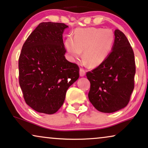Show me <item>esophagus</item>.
I'll use <instances>...</instances> for the list:
<instances>
[{
    "label": "esophagus",
    "instance_id": "1",
    "mask_svg": "<svg viewBox=\"0 0 148 148\" xmlns=\"http://www.w3.org/2000/svg\"><path fill=\"white\" fill-rule=\"evenodd\" d=\"M79 75H80L81 77L85 76V75H86V71H85L84 69L80 68V69H79Z\"/></svg>",
    "mask_w": 148,
    "mask_h": 148
}]
</instances>
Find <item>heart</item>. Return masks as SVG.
<instances>
[{
  "mask_svg": "<svg viewBox=\"0 0 148 148\" xmlns=\"http://www.w3.org/2000/svg\"><path fill=\"white\" fill-rule=\"evenodd\" d=\"M114 35L109 29L97 27L78 28L73 38L68 37L64 46L71 57L83 58L91 67H96L104 62L113 46Z\"/></svg>",
  "mask_w": 148,
  "mask_h": 148,
  "instance_id": "heart-1",
  "label": "heart"
}]
</instances>
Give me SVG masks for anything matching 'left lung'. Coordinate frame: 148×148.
Wrapping results in <instances>:
<instances>
[{
  "mask_svg": "<svg viewBox=\"0 0 148 148\" xmlns=\"http://www.w3.org/2000/svg\"><path fill=\"white\" fill-rule=\"evenodd\" d=\"M114 36L112 52L106 59L86 73L90 82L89 100L97 110L105 113L125 108L134 89V52L122 32L116 29Z\"/></svg>",
  "mask_w": 148,
  "mask_h": 148,
  "instance_id": "left-lung-1",
  "label": "left lung"
}]
</instances>
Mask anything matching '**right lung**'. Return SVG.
Instances as JSON below:
<instances>
[{"instance_id": "1", "label": "right lung", "mask_w": 148, "mask_h": 148, "mask_svg": "<svg viewBox=\"0 0 148 148\" xmlns=\"http://www.w3.org/2000/svg\"><path fill=\"white\" fill-rule=\"evenodd\" d=\"M68 25L42 22L32 32L19 58V81L26 104L40 113L57 112L68 88L79 78V66L65 58L62 34Z\"/></svg>"}]
</instances>
